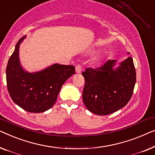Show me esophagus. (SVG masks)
<instances>
[{
    "label": "esophagus",
    "instance_id": "34e87169",
    "mask_svg": "<svg viewBox=\"0 0 155 155\" xmlns=\"http://www.w3.org/2000/svg\"><path fill=\"white\" fill-rule=\"evenodd\" d=\"M81 64H77V66L75 67V70H76V72L77 73H81Z\"/></svg>",
    "mask_w": 155,
    "mask_h": 155
}]
</instances>
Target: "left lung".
Listing matches in <instances>:
<instances>
[{"label":"left lung","instance_id":"left-lung-1","mask_svg":"<svg viewBox=\"0 0 155 155\" xmlns=\"http://www.w3.org/2000/svg\"><path fill=\"white\" fill-rule=\"evenodd\" d=\"M116 60H108L96 68L81 73L85 79L83 101L86 108L98 115H107L126 106L134 93L136 72L131 57L114 70Z\"/></svg>","mask_w":155,"mask_h":155}]
</instances>
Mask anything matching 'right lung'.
I'll use <instances>...</instances> for the list:
<instances>
[{
  "instance_id": "right-lung-1",
  "label": "right lung",
  "mask_w": 155,
  "mask_h": 155,
  "mask_svg": "<svg viewBox=\"0 0 155 155\" xmlns=\"http://www.w3.org/2000/svg\"><path fill=\"white\" fill-rule=\"evenodd\" d=\"M17 41L8 60L6 81L8 93L13 102L29 112H45L54 105L64 83L75 74L73 65L55 64L44 70L28 73L21 68L19 60V44Z\"/></svg>"
}]
</instances>
